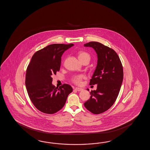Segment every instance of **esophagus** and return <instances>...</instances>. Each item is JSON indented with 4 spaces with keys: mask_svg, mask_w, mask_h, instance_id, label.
I'll return each mask as SVG.
<instances>
[{
    "mask_svg": "<svg viewBox=\"0 0 150 150\" xmlns=\"http://www.w3.org/2000/svg\"><path fill=\"white\" fill-rule=\"evenodd\" d=\"M75 90H76L77 91H78V92H80V91H83V88H79V87H76L75 88Z\"/></svg>",
    "mask_w": 150,
    "mask_h": 150,
    "instance_id": "esophagus-1",
    "label": "esophagus"
}]
</instances>
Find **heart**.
<instances>
[{
  "label": "heart",
  "mask_w": 150,
  "mask_h": 150,
  "mask_svg": "<svg viewBox=\"0 0 150 150\" xmlns=\"http://www.w3.org/2000/svg\"><path fill=\"white\" fill-rule=\"evenodd\" d=\"M78 58H79L80 61H81V60H83V59H85V58H88L90 61V58H91L89 54L86 52H83V51H80L78 53ZM83 77H84L81 74L74 76L72 77V81L73 83H76V85H79L81 84L82 80L83 78Z\"/></svg>",
  "instance_id": "obj_1"
}]
</instances>
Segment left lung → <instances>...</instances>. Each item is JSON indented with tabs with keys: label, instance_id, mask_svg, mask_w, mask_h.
Segmentation results:
<instances>
[{
	"label": "left lung",
	"instance_id": "obj_1",
	"mask_svg": "<svg viewBox=\"0 0 150 150\" xmlns=\"http://www.w3.org/2000/svg\"><path fill=\"white\" fill-rule=\"evenodd\" d=\"M84 46L93 48L98 56L89 82L90 85L97 84V89L91 92L84 105L93 114H99L110 108L118 96L123 79V67L118 54L108 47L98 42H90Z\"/></svg>",
	"mask_w": 150,
	"mask_h": 150
}]
</instances>
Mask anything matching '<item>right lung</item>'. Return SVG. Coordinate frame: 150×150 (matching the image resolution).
<instances>
[{"instance_id": "right-lung-1", "label": "right lung", "mask_w": 150, "mask_h": 150, "mask_svg": "<svg viewBox=\"0 0 150 150\" xmlns=\"http://www.w3.org/2000/svg\"><path fill=\"white\" fill-rule=\"evenodd\" d=\"M74 44H52L36 51L26 71L25 85L35 107L48 114L58 112L65 104L72 87L63 84L59 88L52 84V74L61 67V57Z\"/></svg>"}]
</instances>
